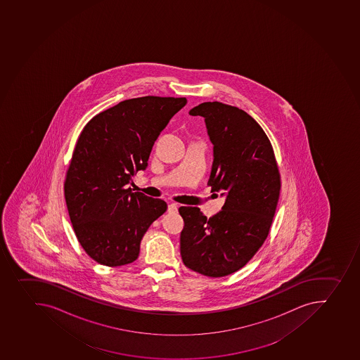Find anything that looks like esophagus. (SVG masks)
<instances>
[{"instance_id": "esophagus-1", "label": "esophagus", "mask_w": 360, "mask_h": 360, "mask_svg": "<svg viewBox=\"0 0 360 360\" xmlns=\"http://www.w3.org/2000/svg\"><path fill=\"white\" fill-rule=\"evenodd\" d=\"M167 211H169V214H175V212H178V205H175V203H171L167 207Z\"/></svg>"}]
</instances>
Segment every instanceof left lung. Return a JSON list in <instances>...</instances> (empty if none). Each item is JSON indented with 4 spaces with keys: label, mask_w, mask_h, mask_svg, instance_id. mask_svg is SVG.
<instances>
[{
    "label": "left lung",
    "mask_w": 360,
    "mask_h": 360,
    "mask_svg": "<svg viewBox=\"0 0 360 360\" xmlns=\"http://www.w3.org/2000/svg\"><path fill=\"white\" fill-rule=\"evenodd\" d=\"M189 114L205 117L214 157L207 185L226 201L210 218L198 207H179L185 221L180 253L187 268L217 278L246 266L266 241L281 174L270 139L245 110L207 101Z\"/></svg>",
    "instance_id": "left-lung-1"
}]
</instances>
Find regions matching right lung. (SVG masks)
Masks as SVG:
<instances>
[{
    "label": "right lung",
    "mask_w": 360,
    "mask_h": 360,
    "mask_svg": "<svg viewBox=\"0 0 360 360\" xmlns=\"http://www.w3.org/2000/svg\"><path fill=\"white\" fill-rule=\"evenodd\" d=\"M186 104V98H133L94 115L82 130L65 198L78 243L96 262H134L143 236L167 210L165 201L127 185L146 169L155 139Z\"/></svg>",
    "instance_id": "1"
}]
</instances>
